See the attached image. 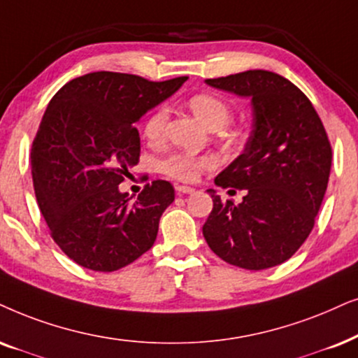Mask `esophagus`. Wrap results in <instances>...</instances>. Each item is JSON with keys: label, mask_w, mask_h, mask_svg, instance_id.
<instances>
[{"label": "esophagus", "mask_w": 358, "mask_h": 358, "mask_svg": "<svg viewBox=\"0 0 358 358\" xmlns=\"http://www.w3.org/2000/svg\"><path fill=\"white\" fill-rule=\"evenodd\" d=\"M176 192H178V194H192L194 187H189V185H178V187H176Z\"/></svg>", "instance_id": "esophagus-1"}]
</instances>
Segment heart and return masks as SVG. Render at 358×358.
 Here are the masks:
<instances>
[{"instance_id":"1","label":"heart","mask_w":358,"mask_h":358,"mask_svg":"<svg viewBox=\"0 0 358 358\" xmlns=\"http://www.w3.org/2000/svg\"><path fill=\"white\" fill-rule=\"evenodd\" d=\"M190 111L196 118L210 131H220L229 124L231 118V108L224 99L212 94H197L190 96L187 101ZM169 122V110L164 105L157 106L143 124V133L151 143H161L166 136V128ZM217 159L213 156H194L187 152H174L159 162L161 173L169 178L192 182L199 174L206 169L215 168Z\"/></svg>"}]
</instances>
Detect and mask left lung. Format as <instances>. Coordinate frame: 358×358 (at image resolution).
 Instances as JSON below:
<instances>
[{"instance_id": "left-lung-1", "label": "left lung", "mask_w": 358, "mask_h": 358, "mask_svg": "<svg viewBox=\"0 0 358 358\" xmlns=\"http://www.w3.org/2000/svg\"><path fill=\"white\" fill-rule=\"evenodd\" d=\"M206 83L252 100L253 123L243 152L215 178L219 187L245 190L243 201L222 202L208 189L213 208L203 238L224 262L266 270L289 259L313 230L331 174V143L308 96L275 72Z\"/></svg>"}]
</instances>
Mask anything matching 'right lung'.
<instances>
[{"label": "right lung", "instance_id": "obj_1", "mask_svg": "<svg viewBox=\"0 0 358 358\" xmlns=\"http://www.w3.org/2000/svg\"><path fill=\"white\" fill-rule=\"evenodd\" d=\"M185 80L92 72L49 101L31 148L32 182L54 241L80 266L117 271L155 245L174 187L152 180L131 199L118 185L139 159L134 124Z\"/></svg>", "mask_w": 358, "mask_h": 358}]
</instances>
